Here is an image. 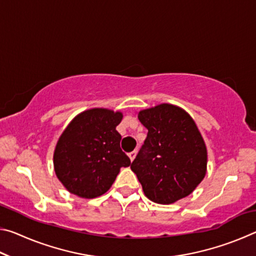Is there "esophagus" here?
I'll return each instance as SVG.
<instances>
[{
	"mask_svg": "<svg viewBox=\"0 0 256 256\" xmlns=\"http://www.w3.org/2000/svg\"><path fill=\"white\" fill-rule=\"evenodd\" d=\"M136 151H132V152L128 154V158L131 159V162H133L134 158H136Z\"/></svg>",
	"mask_w": 256,
	"mask_h": 256,
	"instance_id": "34e87169",
	"label": "esophagus"
}]
</instances>
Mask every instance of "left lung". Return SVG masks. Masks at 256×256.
<instances>
[{
  "instance_id": "obj_1",
  "label": "left lung",
  "mask_w": 256,
  "mask_h": 256,
  "mask_svg": "<svg viewBox=\"0 0 256 256\" xmlns=\"http://www.w3.org/2000/svg\"><path fill=\"white\" fill-rule=\"evenodd\" d=\"M148 136L131 164L144 196L172 204L190 196L206 174L208 151L201 132L188 112L160 104L138 112Z\"/></svg>"
}]
</instances>
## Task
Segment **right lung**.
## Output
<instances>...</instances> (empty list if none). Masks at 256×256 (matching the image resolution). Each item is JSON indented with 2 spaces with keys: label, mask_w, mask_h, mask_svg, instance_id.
Listing matches in <instances>:
<instances>
[{
  "label": "right lung",
  "mask_w": 256,
  "mask_h": 256,
  "mask_svg": "<svg viewBox=\"0 0 256 256\" xmlns=\"http://www.w3.org/2000/svg\"><path fill=\"white\" fill-rule=\"evenodd\" d=\"M122 118V112L90 108L78 114L60 134L53 156L54 170L71 194L100 196L110 188L120 168L131 164L116 131Z\"/></svg>",
  "instance_id": "obj_1"
}]
</instances>
